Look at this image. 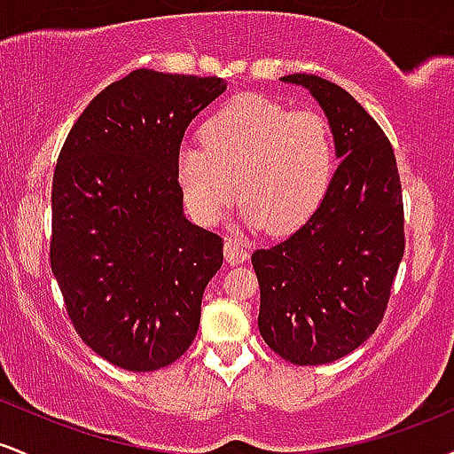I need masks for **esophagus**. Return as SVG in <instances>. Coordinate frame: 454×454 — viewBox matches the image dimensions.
<instances>
[{
    "mask_svg": "<svg viewBox=\"0 0 454 454\" xmlns=\"http://www.w3.org/2000/svg\"><path fill=\"white\" fill-rule=\"evenodd\" d=\"M223 256L231 264H241L247 260V247L241 241H237V239H226V243H223Z\"/></svg>",
    "mask_w": 454,
    "mask_h": 454,
    "instance_id": "obj_1",
    "label": "esophagus"
}]
</instances>
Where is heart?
I'll return each instance as SVG.
<instances>
[{"label": "heart", "instance_id": "obj_1", "mask_svg": "<svg viewBox=\"0 0 454 454\" xmlns=\"http://www.w3.org/2000/svg\"><path fill=\"white\" fill-rule=\"evenodd\" d=\"M200 143L181 149L176 181L205 226L220 220L239 190L247 226L299 231L325 202L337 168L335 138L320 113L286 111L256 93L234 96L209 114Z\"/></svg>", "mask_w": 454, "mask_h": 454}]
</instances>
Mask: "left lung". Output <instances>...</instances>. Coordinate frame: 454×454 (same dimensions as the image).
I'll return each mask as SVG.
<instances>
[{
    "label": "left lung",
    "mask_w": 454,
    "mask_h": 454,
    "mask_svg": "<svg viewBox=\"0 0 454 454\" xmlns=\"http://www.w3.org/2000/svg\"><path fill=\"white\" fill-rule=\"evenodd\" d=\"M325 111L341 158L331 190L305 226L252 254L260 284L258 328L294 364H326L373 335L403 258V194L387 134L346 90L290 74Z\"/></svg>",
    "instance_id": "obj_1"
}]
</instances>
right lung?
<instances>
[{
    "mask_svg": "<svg viewBox=\"0 0 454 454\" xmlns=\"http://www.w3.org/2000/svg\"><path fill=\"white\" fill-rule=\"evenodd\" d=\"M223 90L140 67L93 98L59 151L51 269L72 326L114 367L155 372L196 337L223 241L185 220L176 158Z\"/></svg>",
    "mask_w": 454,
    "mask_h": 454,
    "instance_id": "right-lung-1",
    "label": "right lung"
}]
</instances>
